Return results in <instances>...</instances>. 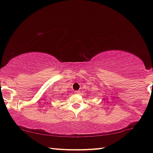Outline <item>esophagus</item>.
Wrapping results in <instances>:
<instances>
[{"label":"esophagus","instance_id":"esophagus-1","mask_svg":"<svg viewBox=\"0 0 153 153\" xmlns=\"http://www.w3.org/2000/svg\"><path fill=\"white\" fill-rule=\"evenodd\" d=\"M74 93L76 94V95H78V94L80 93V92H79V91H74Z\"/></svg>","mask_w":153,"mask_h":153}]
</instances>
